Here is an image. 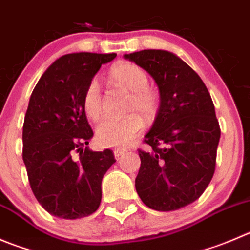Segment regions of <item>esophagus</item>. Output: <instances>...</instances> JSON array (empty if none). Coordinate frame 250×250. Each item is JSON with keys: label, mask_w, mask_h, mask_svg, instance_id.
Masks as SVG:
<instances>
[{"label": "esophagus", "mask_w": 250, "mask_h": 250, "mask_svg": "<svg viewBox=\"0 0 250 250\" xmlns=\"http://www.w3.org/2000/svg\"><path fill=\"white\" fill-rule=\"evenodd\" d=\"M125 151H127V150H125V149H114V150H113L114 157H116L118 159V158L122 157L123 154H125Z\"/></svg>", "instance_id": "34e87169"}]
</instances>
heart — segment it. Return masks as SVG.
Segmentation results:
<instances>
[{
    "label": "heart",
    "mask_w": 250,
    "mask_h": 250,
    "mask_svg": "<svg viewBox=\"0 0 250 250\" xmlns=\"http://www.w3.org/2000/svg\"><path fill=\"white\" fill-rule=\"evenodd\" d=\"M109 78L114 83L130 91L127 112L125 118H104L96 128L97 142L102 146H125L143 130L146 120H153L160 104L159 95L149 87L146 72L133 62L116 64L109 71ZM83 107L86 116L91 120H99L102 114V100L99 83L91 81L83 97Z\"/></svg>",
    "instance_id": "heart-1"
}]
</instances>
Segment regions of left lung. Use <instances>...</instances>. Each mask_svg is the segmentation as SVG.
<instances>
[{
	"label": "left lung",
	"instance_id": "8db88e82",
	"mask_svg": "<svg viewBox=\"0 0 250 250\" xmlns=\"http://www.w3.org/2000/svg\"><path fill=\"white\" fill-rule=\"evenodd\" d=\"M148 71L160 92L157 118L138 149L136 190L146 206L175 211L204 193L216 169L221 128L206 85L196 71L170 51L125 54Z\"/></svg>",
	"mask_w": 250,
	"mask_h": 250
}]
</instances>
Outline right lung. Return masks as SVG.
<instances>
[{
    "label": "right lung",
    "instance_id": "1",
    "mask_svg": "<svg viewBox=\"0 0 250 250\" xmlns=\"http://www.w3.org/2000/svg\"><path fill=\"white\" fill-rule=\"evenodd\" d=\"M117 54L72 53L55 60L34 87L23 123L22 157L36 199L64 220L90 216L101 204V183L113 151H92L83 97L102 64Z\"/></svg>",
    "mask_w": 250,
    "mask_h": 250
}]
</instances>
